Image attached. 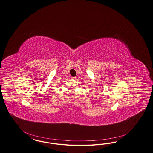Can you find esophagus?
Listing matches in <instances>:
<instances>
[{
	"label": "esophagus",
	"instance_id": "esophagus-1",
	"mask_svg": "<svg viewBox=\"0 0 153 153\" xmlns=\"http://www.w3.org/2000/svg\"><path fill=\"white\" fill-rule=\"evenodd\" d=\"M71 79H76V77H73V76H71Z\"/></svg>",
	"mask_w": 153,
	"mask_h": 153
}]
</instances>
